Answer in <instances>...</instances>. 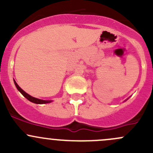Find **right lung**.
<instances>
[{
	"mask_svg": "<svg viewBox=\"0 0 153 153\" xmlns=\"http://www.w3.org/2000/svg\"><path fill=\"white\" fill-rule=\"evenodd\" d=\"M14 83H15V85L16 86V88L18 89V90L20 92H21V94H22L23 95H24V97H25L27 99H28L29 101H31V102L34 103V104H48V103H50L52 102V101H47V100H41V99H39V98H34V97L31 96V95H29L28 93H27L26 92H24V90H23L22 89H21V87H20L18 85V84L16 83V81L14 80Z\"/></svg>",
	"mask_w": 153,
	"mask_h": 153,
	"instance_id": "add662e5",
	"label": "right lung"
}]
</instances>
